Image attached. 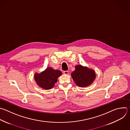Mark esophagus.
Here are the masks:
<instances>
[{"label":"esophagus","mask_w":130,"mask_h":130,"mask_svg":"<svg viewBox=\"0 0 130 130\" xmlns=\"http://www.w3.org/2000/svg\"><path fill=\"white\" fill-rule=\"evenodd\" d=\"M63 73H64V74H68V73H69V72H68V71L66 70V71H63Z\"/></svg>","instance_id":"obj_1"}]
</instances>
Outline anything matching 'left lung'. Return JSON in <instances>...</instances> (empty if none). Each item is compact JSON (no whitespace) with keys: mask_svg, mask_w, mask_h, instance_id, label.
<instances>
[{"mask_svg":"<svg viewBox=\"0 0 130 130\" xmlns=\"http://www.w3.org/2000/svg\"><path fill=\"white\" fill-rule=\"evenodd\" d=\"M75 83L79 87H85L90 85L95 79V73L92 69L77 65L75 70L71 73Z\"/></svg>","mask_w":130,"mask_h":130,"instance_id":"left-lung-1","label":"left lung"}]
</instances>
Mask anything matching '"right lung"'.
<instances>
[{
    "mask_svg": "<svg viewBox=\"0 0 130 130\" xmlns=\"http://www.w3.org/2000/svg\"><path fill=\"white\" fill-rule=\"evenodd\" d=\"M62 74L61 71L47 68L40 74L36 73L35 79L40 87L48 90L52 88L57 82V78Z\"/></svg>",
    "mask_w": 130,
    "mask_h": 130,
    "instance_id": "obj_1",
    "label": "right lung"
}]
</instances>
